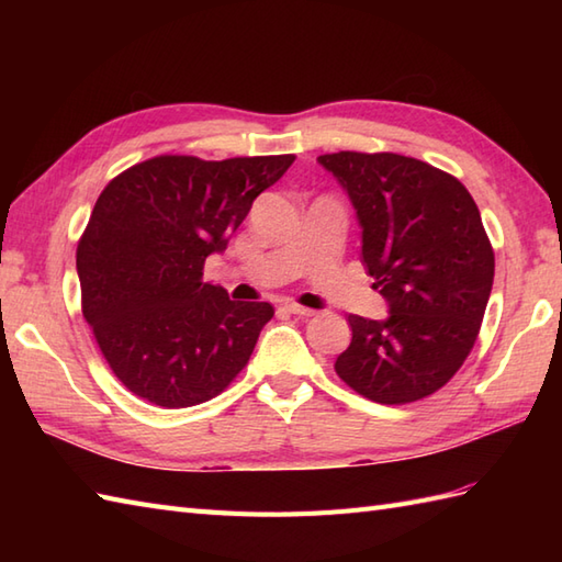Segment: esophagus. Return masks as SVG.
<instances>
[{"label":"esophagus","instance_id":"34e87169","mask_svg":"<svg viewBox=\"0 0 562 562\" xmlns=\"http://www.w3.org/2000/svg\"><path fill=\"white\" fill-rule=\"evenodd\" d=\"M284 312H290V314H294V316H314L316 312L314 308H308V306H302V304H294V302H288L282 306Z\"/></svg>","mask_w":562,"mask_h":562}]
</instances>
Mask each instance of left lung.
I'll use <instances>...</instances> for the list:
<instances>
[{
  "label": "left lung",
  "mask_w": 562,
  "mask_h": 562,
  "mask_svg": "<svg viewBox=\"0 0 562 562\" xmlns=\"http://www.w3.org/2000/svg\"><path fill=\"white\" fill-rule=\"evenodd\" d=\"M318 164L348 190L362 262L389 318L350 314L336 372L360 396L403 405L441 389L479 338L495 254L479 205L447 171L393 151H338Z\"/></svg>",
  "instance_id": "obj_1"
}]
</instances>
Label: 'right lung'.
<instances>
[{
  "mask_svg": "<svg viewBox=\"0 0 562 562\" xmlns=\"http://www.w3.org/2000/svg\"><path fill=\"white\" fill-rule=\"evenodd\" d=\"M292 161L164 154L103 188L77 246L81 314L113 374L142 401L190 408L246 367L274 308L232 302L202 282V268Z\"/></svg>",
  "mask_w": 562,
  "mask_h": 562,
  "instance_id": "add662e5",
  "label": "right lung"
}]
</instances>
